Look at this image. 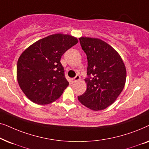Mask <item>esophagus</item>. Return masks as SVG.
Here are the masks:
<instances>
[{"instance_id":"34e87169","label":"esophagus","mask_w":149,"mask_h":149,"mask_svg":"<svg viewBox=\"0 0 149 149\" xmlns=\"http://www.w3.org/2000/svg\"><path fill=\"white\" fill-rule=\"evenodd\" d=\"M80 79H81L80 76H79V74H77V76L74 77V78H72V83H76L77 81H78L80 80Z\"/></svg>"}]
</instances>
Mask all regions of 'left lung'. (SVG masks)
Instances as JSON below:
<instances>
[{
    "mask_svg": "<svg viewBox=\"0 0 149 149\" xmlns=\"http://www.w3.org/2000/svg\"><path fill=\"white\" fill-rule=\"evenodd\" d=\"M79 41L87 55L86 91L78 96L85 107L101 111L114 103L123 91L126 69L115 49L99 38L81 37Z\"/></svg>",
    "mask_w": 149,
    "mask_h": 149,
    "instance_id": "8db88e82",
    "label": "left lung"
}]
</instances>
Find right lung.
Wrapping results in <instances>:
<instances>
[{"label": "right lung", "mask_w": 149, "mask_h": 149, "mask_svg": "<svg viewBox=\"0 0 149 149\" xmlns=\"http://www.w3.org/2000/svg\"><path fill=\"white\" fill-rule=\"evenodd\" d=\"M77 42V38L68 34H52L22 53L17 61V79L28 99L44 105L62 95L69 83L65 78L61 57Z\"/></svg>", "instance_id": "obj_1"}]
</instances>
